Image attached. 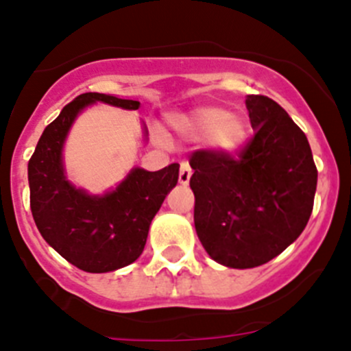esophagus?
I'll list each match as a JSON object with an SVG mask.
<instances>
[{
    "mask_svg": "<svg viewBox=\"0 0 351 351\" xmlns=\"http://www.w3.org/2000/svg\"><path fill=\"white\" fill-rule=\"evenodd\" d=\"M190 178H192V168H190L189 161H182L180 162V176H178L180 183H182V185H189Z\"/></svg>",
    "mask_w": 351,
    "mask_h": 351,
    "instance_id": "esophagus-1",
    "label": "esophagus"
}]
</instances>
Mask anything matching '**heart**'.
Masks as SVG:
<instances>
[{
  "label": "heart",
  "mask_w": 351,
  "mask_h": 351,
  "mask_svg": "<svg viewBox=\"0 0 351 351\" xmlns=\"http://www.w3.org/2000/svg\"><path fill=\"white\" fill-rule=\"evenodd\" d=\"M169 125L183 137L207 141L212 151L232 154L246 143L247 125L239 115L219 107H197L169 115Z\"/></svg>",
  "instance_id": "1"
}]
</instances>
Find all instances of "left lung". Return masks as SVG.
<instances>
[{
	"instance_id": "1",
	"label": "left lung",
	"mask_w": 351,
	"mask_h": 351,
	"mask_svg": "<svg viewBox=\"0 0 351 351\" xmlns=\"http://www.w3.org/2000/svg\"><path fill=\"white\" fill-rule=\"evenodd\" d=\"M254 136L238 158L195 151L190 158L195 231L212 260L254 268L274 260L306 228L317 169L307 137L277 101L247 95Z\"/></svg>"
}]
</instances>
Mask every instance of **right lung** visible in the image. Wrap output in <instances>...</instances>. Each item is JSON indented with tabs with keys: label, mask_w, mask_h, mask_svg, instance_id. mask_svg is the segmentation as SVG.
<instances>
[{
	"label": "right lung",
	"mask_w": 351,
	"mask_h": 351,
	"mask_svg": "<svg viewBox=\"0 0 351 351\" xmlns=\"http://www.w3.org/2000/svg\"><path fill=\"white\" fill-rule=\"evenodd\" d=\"M98 101L123 110L141 105L104 93L74 98L42 132L28 161V185L32 215L49 246L80 270L107 274L141 256L151 221L178 183L180 165L173 162L159 171L132 168L104 195L76 189L66 176L62 149L76 117ZM143 134L146 141V125Z\"/></svg>",
	"instance_id": "add662e5"
}]
</instances>
